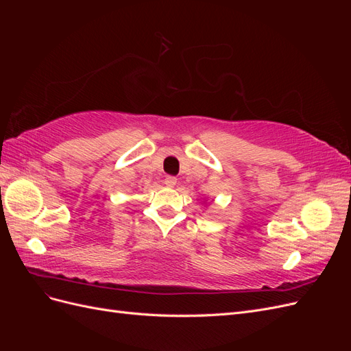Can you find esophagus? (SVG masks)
Here are the masks:
<instances>
[{
  "label": "esophagus",
  "mask_w": 351,
  "mask_h": 351,
  "mask_svg": "<svg viewBox=\"0 0 351 351\" xmlns=\"http://www.w3.org/2000/svg\"><path fill=\"white\" fill-rule=\"evenodd\" d=\"M164 183H165L167 187H174L177 184V178L173 177V176H167L165 180H164Z\"/></svg>",
  "instance_id": "1"
}]
</instances>
